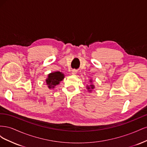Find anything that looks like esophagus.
Segmentation results:
<instances>
[{
  "instance_id": "34e87169",
  "label": "esophagus",
  "mask_w": 147,
  "mask_h": 147,
  "mask_svg": "<svg viewBox=\"0 0 147 147\" xmlns=\"http://www.w3.org/2000/svg\"><path fill=\"white\" fill-rule=\"evenodd\" d=\"M77 71L75 70V69H73L72 70V74H73V75H75V74H77Z\"/></svg>"
}]
</instances>
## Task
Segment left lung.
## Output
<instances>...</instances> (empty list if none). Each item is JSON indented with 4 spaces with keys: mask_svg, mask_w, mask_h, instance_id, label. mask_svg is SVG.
Masks as SVG:
<instances>
[{
    "mask_svg": "<svg viewBox=\"0 0 147 147\" xmlns=\"http://www.w3.org/2000/svg\"><path fill=\"white\" fill-rule=\"evenodd\" d=\"M90 82L91 83H90V85H88V84H87V85H86V89L88 90V92H91L92 91V90H94V89L95 88V86H94V84L92 83V80L91 79L90 80Z\"/></svg>",
    "mask_w": 147,
    "mask_h": 147,
    "instance_id": "8db88e82",
    "label": "left lung"
}]
</instances>
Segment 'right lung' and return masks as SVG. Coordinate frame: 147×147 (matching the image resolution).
I'll return each instance as SVG.
<instances>
[{
	"instance_id": "1",
	"label": "right lung",
	"mask_w": 147,
	"mask_h": 147,
	"mask_svg": "<svg viewBox=\"0 0 147 147\" xmlns=\"http://www.w3.org/2000/svg\"><path fill=\"white\" fill-rule=\"evenodd\" d=\"M64 77V74L59 72V71H56V72L49 74L45 80L48 88L49 89H53L55 86L59 84L62 80H63Z\"/></svg>"
}]
</instances>
